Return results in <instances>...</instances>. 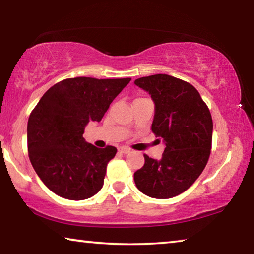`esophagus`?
Wrapping results in <instances>:
<instances>
[{
	"instance_id": "1",
	"label": "esophagus",
	"mask_w": 254,
	"mask_h": 254,
	"mask_svg": "<svg viewBox=\"0 0 254 254\" xmlns=\"http://www.w3.org/2000/svg\"><path fill=\"white\" fill-rule=\"evenodd\" d=\"M119 151L121 152V153H128V152L131 151V149L127 148V147H120L119 148Z\"/></svg>"
}]
</instances>
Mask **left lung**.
Returning <instances> with one entry per match:
<instances>
[{
	"mask_svg": "<svg viewBox=\"0 0 254 254\" xmlns=\"http://www.w3.org/2000/svg\"><path fill=\"white\" fill-rule=\"evenodd\" d=\"M156 104L151 130L166 142L161 160L144 154V166L134 173L137 189L149 197L171 198L191 186L203 173L212 149L213 120L191 84L158 74L135 79Z\"/></svg>",
	"mask_w": 254,
	"mask_h": 254,
	"instance_id": "obj_1",
	"label": "left lung"
}]
</instances>
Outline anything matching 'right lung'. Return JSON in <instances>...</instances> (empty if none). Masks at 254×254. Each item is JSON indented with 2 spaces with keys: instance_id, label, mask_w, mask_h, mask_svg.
<instances>
[{
  "instance_id": "obj_1",
  "label": "right lung",
  "mask_w": 254,
  "mask_h": 254,
  "mask_svg": "<svg viewBox=\"0 0 254 254\" xmlns=\"http://www.w3.org/2000/svg\"><path fill=\"white\" fill-rule=\"evenodd\" d=\"M131 78L75 77L55 84L40 98L28 121V153L34 171L56 195L89 198L104 184L107 163L117 148L98 149L83 134L100 122Z\"/></svg>"
}]
</instances>
